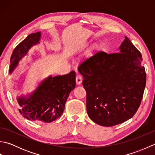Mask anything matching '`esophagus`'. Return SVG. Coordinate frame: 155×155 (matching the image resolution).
Segmentation results:
<instances>
[{
    "label": "esophagus",
    "mask_w": 155,
    "mask_h": 155,
    "mask_svg": "<svg viewBox=\"0 0 155 155\" xmlns=\"http://www.w3.org/2000/svg\"><path fill=\"white\" fill-rule=\"evenodd\" d=\"M82 81H83V78L81 75H77L76 77V83H77V84H81Z\"/></svg>",
    "instance_id": "esophagus-1"
}]
</instances>
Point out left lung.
<instances>
[{
  "instance_id": "left-lung-1",
  "label": "left lung",
  "mask_w": 155,
  "mask_h": 155,
  "mask_svg": "<svg viewBox=\"0 0 155 155\" xmlns=\"http://www.w3.org/2000/svg\"><path fill=\"white\" fill-rule=\"evenodd\" d=\"M142 61L140 51L125 37L119 53L98 52L78 66L87 93V114L95 123L112 127L136 113L146 85Z\"/></svg>"
}]
</instances>
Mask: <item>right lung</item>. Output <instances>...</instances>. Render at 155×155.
Instances as JSON below:
<instances>
[{
    "mask_svg": "<svg viewBox=\"0 0 155 155\" xmlns=\"http://www.w3.org/2000/svg\"><path fill=\"white\" fill-rule=\"evenodd\" d=\"M41 37V32L32 33L16 46L10 60V74L17 68L29 50L40 43ZM75 78L74 71L65 75L48 76L31 93L17 97L19 112L30 120L48 123L57 120L63 113L69 94L75 88Z\"/></svg>",
    "mask_w": 155,
    "mask_h": 155,
    "instance_id": "1",
    "label": "right lung"
}]
</instances>
